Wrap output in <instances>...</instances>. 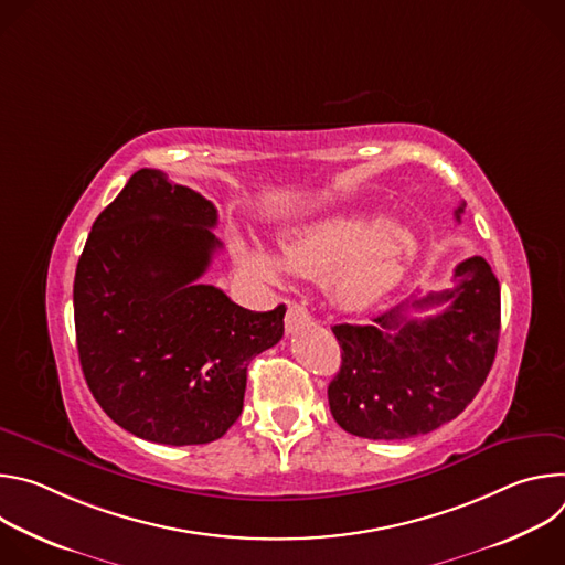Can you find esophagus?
<instances>
[{"instance_id": "esophagus-1", "label": "esophagus", "mask_w": 565, "mask_h": 565, "mask_svg": "<svg viewBox=\"0 0 565 565\" xmlns=\"http://www.w3.org/2000/svg\"><path fill=\"white\" fill-rule=\"evenodd\" d=\"M286 331L288 333H297L299 329H303L308 321H310V312H308V308L306 306H301V303H290L288 306V310H286Z\"/></svg>"}]
</instances>
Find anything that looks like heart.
Masks as SVG:
<instances>
[{
	"instance_id": "b5f03b06",
	"label": "heart",
	"mask_w": 565,
	"mask_h": 565,
	"mask_svg": "<svg viewBox=\"0 0 565 565\" xmlns=\"http://www.w3.org/2000/svg\"><path fill=\"white\" fill-rule=\"evenodd\" d=\"M418 248L409 225L380 214H333L312 221L284 241V257L268 248H238L255 277L277 284L288 273L327 275V292L340 308L360 310L384 297L405 275Z\"/></svg>"
}]
</instances>
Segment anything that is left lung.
<instances>
[{
	"label": "left lung",
	"mask_w": 565,
	"mask_h": 565,
	"mask_svg": "<svg viewBox=\"0 0 565 565\" xmlns=\"http://www.w3.org/2000/svg\"><path fill=\"white\" fill-rule=\"evenodd\" d=\"M465 203L456 210V218ZM443 305L414 320L409 307ZM342 366L329 384L335 423L369 440H407L454 420L486 382L501 335V286L490 264L469 257L454 288L399 303L371 324H338Z\"/></svg>",
	"instance_id": "1"
}]
</instances>
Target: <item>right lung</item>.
I'll return each mask as SVG.
<instances>
[{"label":"right lung","mask_w":565,"mask_h":565,"mask_svg":"<svg viewBox=\"0 0 565 565\" xmlns=\"http://www.w3.org/2000/svg\"><path fill=\"white\" fill-rule=\"evenodd\" d=\"M216 207L138 170L96 218L73 281L77 355L103 412L160 445H205L241 416L248 364L284 335L286 306L255 312L199 284L221 241Z\"/></svg>","instance_id":"add662e5"}]
</instances>
